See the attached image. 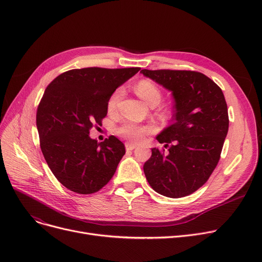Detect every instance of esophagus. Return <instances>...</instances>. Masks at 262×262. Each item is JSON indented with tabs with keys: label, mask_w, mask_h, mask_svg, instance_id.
<instances>
[{
	"label": "esophagus",
	"mask_w": 262,
	"mask_h": 262,
	"mask_svg": "<svg viewBox=\"0 0 262 262\" xmlns=\"http://www.w3.org/2000/svg\"><path fill=\"white\" fill-rule=\"evenodd\" d=\"M125 147H126V149H127V150H133L134 148H136V147H137V144H135V143H130V142H126V143H125Z\"/></svg>",
	"instance_id": "obj_1"
}]
</instances>
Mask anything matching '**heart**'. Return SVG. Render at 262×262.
<instances>
[{"instance_id": "b5f03b06", "label": "heart", "mask_w": 262, "mask_h": 262, "mask_svg": "<svg viewBox=\"0 0 262 262\" xmlns=\"http://www.w3.org/2000/svg\"><path fill=\"white\" fill-rule=\"evenodd\" d=\"M135 91L148 105L154 104V103L158 104L161 100L160 90L157 88V86L154 84V82H152L150 80L142 79L139 82H137L135 86ZM122 94H123V89L119 88L116 91H114L112 95H110L107 103L109 110H115L117 108V105L120 99L122 98ZM150 130H152V128L149 126L139 125V124H137L135 122H126L118 128L117 133L124 139L137 142V141H140L142 139V137L148 134Z\"/></svg>"}]
</instances>
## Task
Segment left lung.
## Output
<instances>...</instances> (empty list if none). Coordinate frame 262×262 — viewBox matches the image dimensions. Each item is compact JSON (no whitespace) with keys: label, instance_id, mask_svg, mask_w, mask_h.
<instances>
[{"label":"left lung","instance_id":"left-lung-1","mask_svg":"<svg viewBox=\"0 0 262 262\" xmlns=\"http://www.w3.org/2000/svg\"><path fill=\"white\" fill-rule=\"evenodd\" d=\"M144 76L172 92L173 124L156 139L169 153L156 147L144 163L146 180L157 193L183 198L208 181L221 156L228 132L224 94L203 73L186 70H143Z\"/></svg>","mask_w":262,"mask_h":262}]
</instances>
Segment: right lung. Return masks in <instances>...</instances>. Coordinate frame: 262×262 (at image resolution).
Here are the masks:
<instances>
[{
    "instance_id": "1",
    "label": "right lung",
    "mask_w": 262,
    "mask_h": 262,
    "mask_svg": "<svg viewBox=\"0 0 262 262\" xmlns=\"http://www.w3.org/2000/svg\"><path fill=\"white\" fill-rule=\"evenodd\" d=\"M139 70L73 69L47 87L36 117L40 147L52 173L67 189L91 194L112 180L125 146L115 136L99 143L89 130L102 124L110 95Z\"/></svg>"
}]
</instances>
